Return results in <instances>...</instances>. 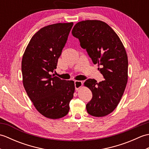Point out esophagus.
Here are the masks:
<instances>
[{
    "label": "esophagus",
    "instance_id": "34e87169",
    "mask_svg": "<svg viewBox=\"0 0 149 149\" xmlns=\"http://www.w3.org/2000/svg\"><path fill=\"white\" fill-rule=\"evenodd\" d=\"M74 84H75V90H78L79 88L82 87V86H83V82L81 81H75L74 82Z\"/></svg>",
    "mask_w": 149,
    "mask_h": 149
}]
</instances>
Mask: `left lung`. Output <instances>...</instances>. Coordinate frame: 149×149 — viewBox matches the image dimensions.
Returning a JSON list of instances; mask_svg holds the SVG:
<instances>
[{"label":"left lung","instance_id":"8db88e82","mask_svg":"<svg viewBox=\"0 0 149 149\" xmlns=\"http://www.w3.org/2000/svg\"><path fill=\"white\" fill-rule=\"evenodd\" d=\"M72 35L80 42L105 80L97 83L89 79L84 86L92 92V99L86 104L88 114L102 117L112 113L118 106L128 79V59L119 36L106 22L84 20L75 25Z\"/></svg>","mask_w":149,"mask_h":149}]
</instances>
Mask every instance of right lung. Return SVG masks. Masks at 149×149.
I'll return each mask as SVG.
<instances>
[{
  "instance_id": "add662e5",
  "label": "right lung",
  "mask_w": 149,
  "mask_h": 149,
  "mask_svg": "<svg viewBox=\"0 0 149 149\" xmlns=\"http://www.w3.org/2000/svg\"><path fill=\"white\" fill-rule=\"evenodd\" d=\"M73 25V22L58 23L40 29L31 38L22 58L25 90L38 111L48 118L67 115L74 97V82L51 74Z\"/></svg>"
}]
</instances>
